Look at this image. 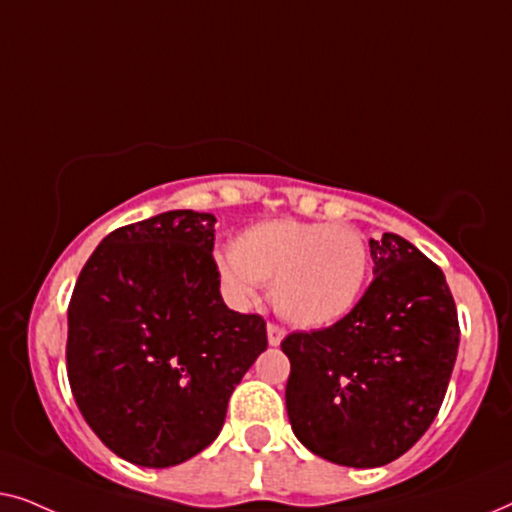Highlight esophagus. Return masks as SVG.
<instances>
[{"label": "esophagus", "mask_w": 512, "mask_h": 512, "mask_svg": "<svg viewBox=\"0 0 512 512\" xmlns=\"http://www.w3.org/2000/svg\"><path fill=\"white\" fill-rule=\"evenodd\" d=\"M284 328H279V326H275V324H268V342H270V347H277L279 342L284 340Z\"/></svg>", "instance_id": "obj_1"}]
</instances>
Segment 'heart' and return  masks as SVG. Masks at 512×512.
<instances>
[{"label":"heart","instance_id":"b5f03b06","mask_svg":"<svg viewBox=\"0 0 512 512\" xmlns=\"http://www.w3.org/2000/svg\"><path fill=\"white\" fill-rule=\"evenodd\" d=\"M216 270L237 303H251L258 286L270 284L279 317L300 328H324L359 305L370 254L352 226L272 219L244 230Z\"/></svg>","mask_w":512,"mask_h":512}]
</instances>
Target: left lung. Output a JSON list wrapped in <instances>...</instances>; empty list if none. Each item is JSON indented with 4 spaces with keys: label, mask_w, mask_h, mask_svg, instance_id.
Here are the masks:
<instances>
[{
    "label": "left lung",
    "mask_w": 512,
    "mask_h": 512,
    "mask_svg": "<svg viewBox=\"0 0 512 512\" xmlns=\"http://www.w3.org/2000/svg\"><path fill=\"white\" fill-rule=\"evenodd\" d=\"M373 275L338 324L291 333L286 412L321 459L377 468L424 436L457 361V305L443 270L401 235L370 240Z\"/></svg>",
    "instance_id": "1"
}]
</instances>
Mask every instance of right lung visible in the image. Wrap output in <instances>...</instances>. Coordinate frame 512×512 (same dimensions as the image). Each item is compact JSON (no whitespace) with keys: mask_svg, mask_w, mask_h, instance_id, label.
Here are the masks:
<instances>
[{"mask_svg":"<svg viewBox=\"0 0 512 512\" xmlns=\"http://www.w3.org/2000/svg\"><path fill=\"white\" fill-rule=\"evenodd\" d=\"M212 214L174 209L104 237L67 312V377L95 436L146 468L214 443L228 398L268 347L223 303Z\"/></svg>","mask_w":512,"mask_h":512,"instance_id":"add662e5","label":"right lung"}]
</instances>
